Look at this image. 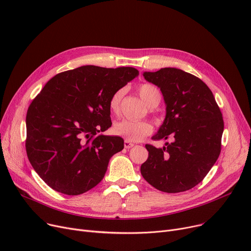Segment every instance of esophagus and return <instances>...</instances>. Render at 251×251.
<instances>
[{"mask_svg":"<svg viewBox=\"0 0 251 251\" xmlns=\"http://www.w3.org/2000/svg\"><path fill=\"white\" fill-rule=\"evenodd\" d=\"M124 147H125L126 149H131V148L134 147V143L129 141V140H125V141H124Z\"/></svg>","mask_w":251,"mask_h":251,"instance_id":"1","label":"esophagus"}]
</instances>
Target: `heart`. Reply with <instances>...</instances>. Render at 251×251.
Listing matches in <instances>:
<instances>
[{
	"label": "heart",
	"mask_w": 251,
	"mask_h": 251,
	"mask_svg": "<svg viewBox=\"0 0 251 251\" xmlns=\"http://www.w3.org/2000/svg\"><path fill=\"white\" fill-rule=\"evenodd\" d=\"M137 90L141 100L150 108H154L160 103L162 95L160 89L156 86L150 83H143L138 86ZM123 96L124 89H118L111 96L109 100V108L113 114H118L119 111H120ZM112 132L115 135L121 136L129 141H139L144 136L149 135L151 132V126L147 122L122 120L114 124Z\"/></svg>",
	"instance_id": "1"
}]
</instances>
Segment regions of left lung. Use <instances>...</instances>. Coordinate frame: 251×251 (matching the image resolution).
<instances>
[{"mask_svg":"<svg viewBox=\"0 0 251 251\" xmlns=\"http://www.w3.org/2000/svg\"><path fill=\"white\" fill-rule=\"evenodd\" d=\"M160 87L166 118L154 140L173 139L163 149L146 144L149 157L140 167L151 186L168 193L189 190L201 183L221 152L223 116L212 90L200 79L177 68L144 72Z\"/></svg>","mask_w":251,"mask_h":251,"instance_id":"left-lung-1","label":"left lung"}]
</instances>
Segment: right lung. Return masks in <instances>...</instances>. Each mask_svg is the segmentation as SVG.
<instances>
[{
  "label": "right lung",
  "instance_id": "obj_1",
  "mask_svg": "<svg viewBox=\"0 0 251 251\" xmlns=\"http://www.w3.org/2000/svg\"><path fill=\"white\" fill-rule=\"evenodd\" d=\"M138 74L132 67L81 66L50 79L31 101L26 152L50 188L79 195L102 180L111 157L124 149L121 137L99 135L112 125L110 98Z\"/></svg>",
  "mask_w": 251,
  "mask_h": 251
}]
</instances>
